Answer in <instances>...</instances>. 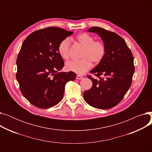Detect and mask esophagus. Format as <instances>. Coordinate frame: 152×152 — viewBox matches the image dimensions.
Returning <instances> with one entry per match:
<instances>
[{"label": "esophagus", "mask_w": 152, "mask_h": 152, "mask_svg": "<svg viewBox=\"0 0 152 152\" xmlns=\"http://www.w3.org/2000/svg\"><path fill=\"white\" fill-rule=\"evenodd\" d=\"M83 78V76H81V75H77L76 76V79H81Z\"/></svg>", "instance_id": "esophagus-1"}]
</instances>
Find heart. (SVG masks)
Listing matches in <instances>:
<instances>
[{"instance_id": "heart-1", "label": "heart", "mask_w": 152, "mask_h": 152, "mask_svg": "<svg viewBox=\"0 0 152 152\" xmlns=\"http://www.w3.org/2000/svg\"><path fill=\"white\" fill-rule=\"evenodd\" d=\"M76 41L84 48L79 61H71L66 63L65 68L69 71L77 75H83L92 66V63L98 65L104 58L106 53V46L102 41H94V37L86 33L79 34L76 37ZM69 39H63L58 47V52L64 60L69 58Z\"/></svg>"}]
</instances>
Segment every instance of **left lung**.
<instances>
[{"label":"left lung","mask_w":152,"mask_h":152,"mask_svg":"<svg viewBox=\"0 0 152 152\" xmlns=\"http://www.w3.org/2000/svg\"><path fill=\"white\" fill-rule=\"evenodd\" d=\"M87 31L101 37L106 53L103 60L90 71L100 79L87 76L92 86L84 92V99L94 108L110 109L121 101L131 85L134 73L133 56L124 40L116 33L100 27H92Z\"/></svg>","instance_id":"8db88e82"}]
</instances>
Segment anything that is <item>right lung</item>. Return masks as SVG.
<instances>
[{
  "label": "right lung",
  "instance_id": "1",
  "mask_svg": "<svg viewBox=\"0 0 152 152\" xmlns=\"http://www.w3.org/2000/svg\"><path fill=\"white\" fill-rule=\"evenodd\" d=\"M73 33L49 27L33 32L23 42L16 77L23 96L34 106L44 109L57 105L66 84L75 79L74 72H59L64 61L58 52L60 43Z\"/></svg>",
  "mask_w": 152,
  "mask_h": 152
}]
</instances>
